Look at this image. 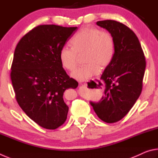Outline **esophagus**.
<instances>
[{
	"label": "esophagus",
	"mask_w": 158,
	"mask_h": 158,
	"mask_svg": "<svg viewBox=\"0 0 158 158\" xmlns=\"http://www.w3.org/2000/svg\"><path fill=\"white\" fill-rule=\"evenodd\" d=\"M85 84H81V85H80V87H79V93H80V94H82L83 93V90H84V89H85Z\"/></svg>",
	"instance_id": "esophagus-1"
}]
</instances>
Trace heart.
Instances as JSON below:
<instances>
[{
  "instance_id": "obj_1",
  "label": "heart",
  "mask_w": 158,
  "mask_h": 158,
  "mask_svg": "<svg viewBox=\"0 0 158 158\" xmlns=\"http://www.w3.org/2000/svg\"><path fill=\"white\" fill-rule=\"evenodd\" d=\"M73 47L65 45L60 50L59 58L64 68L72 71L78 63L79 55L84 54L86 64L74 69L71 76L79 81H84L100 73L101 68L109 65L114 58V38L107 31L85 26L71 40Z\"/></svg>"
}]
</instances>
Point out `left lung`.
<instances>
[{
	"instance_id": "8db88e82",
	"label": "left lung",
	"mask_w": 158,
	"mask_h": 158,
	"mask_svg": "<svg viewBox=\"0 0 158 158\" xmlns=\"http://www.w3.org/2000/svg\"><path fill=\"white\" fill-rule=\"evenodd\" d=\"M96 23L111 33L115 50L100 78L105 84V96L98 102L90 101V104L99 118L113 123L121 120L139 97L146 58L138 37L127 26L114 20Z\"/></svg>"
}]
</instances>
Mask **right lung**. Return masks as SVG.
<instances>
[{"label": "right lung", "instance_id": "obj_1", "mask_svg": "<svg viewBox=\"0 0 158 158\" xmlns=\"http://www.w3.org/2000/svg\"><path fill=\"white\" fill-rule=\"evenodd\" d=\"M77 27L40 25L20 40L15 50L11 77L15 98L26 114L40 126L55 130L67 119L63 93L78 82L63 69L60 50Z\"/></svg>", "mask_w": 158, "mask_h": 158}]
</instances>
